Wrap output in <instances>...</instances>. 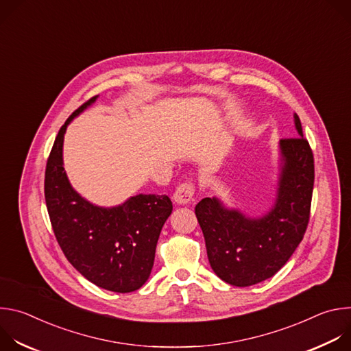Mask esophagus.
I'll return each instance as SVG.
<instances>
[{
    "label": "esophagus",
    "instance_id": "1",
    "mask_svg": "<svg viewBox=\"0 0 351 351\" xmlns=\"http://www.w3.org/2000/svg\"><path fill=\"white\" fill-rule=\"evenodd\" d=\"M195 187L194 183L191 182H184L182 184H179L173 193V198L178 204H187L191 202V198L194 195Z\"/></svg>",
    "mask_w": 351,
    "mask_h": 351
}]
</instances>
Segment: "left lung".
I'll list each match as a JSON object with an SVG mask.
<instances>
[{"label":"left lung","instance_id":"1","mask_svg":"<svg viewBox=\"0 0 351 351\" xmlns=\"http://www.w3.org/2000/svg\"><path fill=\"white\" fill-rule=\"evenodd\" d=\"M294 123L298 136L280 140L285 165L276 204L269 214L250 219L208 197L195 206L210 265L229 285L253 286L274 276L304 237L315 169L313 149L297 115Z\"/></svg>","mask_w":351,"mask_h":351}]
</instances>
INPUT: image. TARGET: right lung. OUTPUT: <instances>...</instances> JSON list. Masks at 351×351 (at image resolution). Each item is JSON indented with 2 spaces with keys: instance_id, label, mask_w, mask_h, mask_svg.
<instances>
[{
  "instance_id": "obj_1",
  "label": "right lung",
  "mask_w": 351,
  "mask_h": 351,
  "mask_svg": "<svg viewBox=\"0 0 351 351\" xmlns=\"http://www.w3.org/2000/svg\"><path fill=\"white\" fill-rule=\"evenodd\" d=\"M94 99L91 97L82 104L56 137L45 165V204L66 260L98 287L130 293L152 274L157 241L172 213V202L165 194H138L119 207L99 208L71 187L62 167L64 134L68 123Z\"/></svg>"
}]
</instances>
